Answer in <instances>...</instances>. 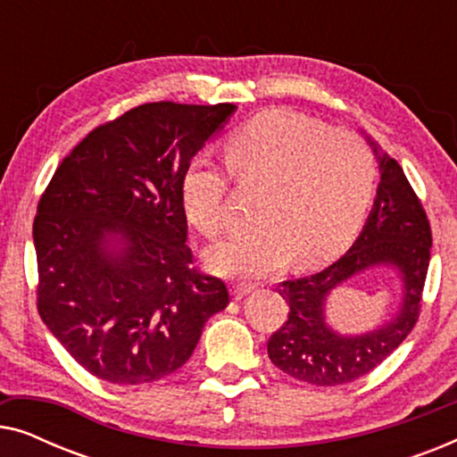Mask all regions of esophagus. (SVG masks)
Wrapping results in <instances>:
<instances>
[{"label": "esophagus", "instance_id": "obj_1", "mask_svg": "<svg viewBox=\"0 0 457 457\" xmlns=\"http://www.w3.org/2000/svg\"><path fill=\"white\" fill-rule=\"evenodd\" d=\"M253 289H255L253 283H237V285H233V297L243 299L245 295H249Z\"/></svg>", "mask_w": 457, "mask_h": 457}]
</instances>
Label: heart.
<instances>
[{
	"mask_svg": "<svg viewBox=\"0 0 457 457\" xmlns=\"http://www.w3.org/2000/svg\"><path fill=\"white\" fill-rule=\"evenodd\" d=\"M224 158L241 189L264 191L260 224L208 252L210 266L227 277H268L291 260L299 268L327 264L352 243L370 208V149L358 135L302 112H262L230 137ZM227 193V174L208 160L185 172V212L202 235L222 233Z\"/></svg>",
	"mask_w": 457,
	"mask_h": 457,
	"instance_id": "1",
	"label": "heart"
}]
</instances>
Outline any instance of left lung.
Returning <instances> with one entry per match:
<instances>
[{
    "mask_svg": "<svg viewBox=\"0 0 457 457\" xmlns=\"http://www.w3.org/2000/svg\"><path fill=\"white\" fill-rule=\"evenodd\" d=\"M366 141L377 155L380 183L360 237L335 264L312 277L285 280L278 289L289 316L268 341V358L303 383L333 386L364 377L402 345L420 314L433 245L428 218L402 166L370 137ZM372 267L396 270L403 289L398 308L364 334H341L326 318L328 297Z\"/></svg>",
    "mask_w": 457,
    "mask_h": 457,
    "instance_id": "1",
    "label": "left lung"
}]
</instances>
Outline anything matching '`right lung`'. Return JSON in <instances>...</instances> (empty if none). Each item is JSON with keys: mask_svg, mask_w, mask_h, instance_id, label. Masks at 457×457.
Masks as SVG:
<instances>
[{"mask_svg": "<svg viewBox=\"0 0 457 457\" xmlns=\"http://www.w3.org/2000/svg\"><path fill=\"white\" fill-rule=\"evenodd\" d=\"M235 110L139 105L91 130L49 180L33 224L37 308L93 377H168L228 305L222 280L191 266L183 179Z\"/></svg>", "mask_w": 457, "mask_h": 457, "instance_id": "1", "label": "right lung"}]
</instances>
